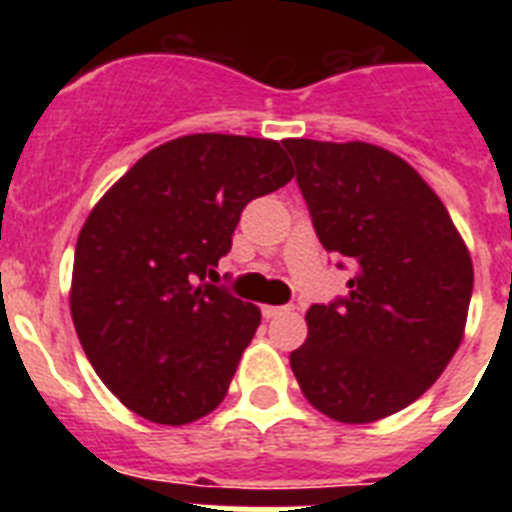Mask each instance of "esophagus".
Returning <instances> with one entry per match:
<instances>
[{"instance_id":"1","label":"esophagus","mask_w":512,"mask_h":512,"mask_svg":"<svg viewBox=\"0 0 512 512\" xmlns=\"http://www.w3.org/2000/svg\"><path fill=\"white\" fill-rule=\"evenodd\" d=\"M292 310V307H287V305H264V318H279V315H287V312Z\"/></svg>"}]
</instances>
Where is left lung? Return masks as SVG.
Returning a JSON list of instances; mask_svg holds the SVG:
<instances>
[{
	"mask_svg": "<svg viewBox=\"0 0 512 512\" xmlns=\"http://www.w3.org/2000/svg\"><path fill=\"white\" fill-rule=\"evenodd\" d=\"M284 146L320 243L354 264L346 300L310 307L289 364L312 408L374 423L408 408L449 366L467 328L472 256L405 158L364 140Z\"/></svg>",
	"mask_w": 512,
	"mask_h": 512,
	"instance_id": "obj_1",
	"label": "left lung"
}]
</instances>
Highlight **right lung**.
<instances>
[{
  "mask_svg": "<svg viewBox=\"0 0 512 512\" xmlns=\"http://www.w3.org/2000/svg\"><path fill=\"white\" fill-rule=\"evenodd\" d=\"M295 176L282 143L174 138L135 161L81 228L71 318L94 372L140 418L187 425L225 400L261 323L212 287L243 207Z\"/></svg>",
  "mask_w": 512,
  "mask_h": 512,
  "instance_id": "1",
  "label": "right lung"
}]
</instances>
